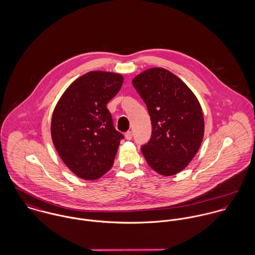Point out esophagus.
I'll use <instances>...</instances> for the list:
<instances>
[{
  "instance_id": "34e87169",
  "label": "esophagus",
  "mask_w": 255,
  "mask_h": 255,
  "mask_svg": "<svg viewBox=\"0 0 255 255\" xmlns=\"http://www.w3.org/2000/svg\"><path fill=\"white\" fill-rule=\"evenodd\" d=\"M125 137H126V139L130 140V139L132 138V132H131V131H128V132H126V133H125Z\"/></svg>"
}]
</instances>
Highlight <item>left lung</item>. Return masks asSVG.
Returning <instances> with one entry per match:
<instances>
[{
	"instance_id": "8db88e82",
	"label": "left lung",
	"mask_w": 255,
	"mask_h": 255,
	"mask_svg": "<svg viewBox=\"0 0 255 255\" xmlns=\"http://www.w3.org/2000/svg\"><path fill=\"white\" fill-rule=\"evenodd\" d=\"M132 84L145 102L152 124L151 138L141 147L146 162L158 174L174 176L201 145L204 118L200 103L181 78L163 68L137 74Z\"/></svg>"
}]
</instances>
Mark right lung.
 <instances>
[{"mask_svg":"<svg viewBox=\"0 0 255 255\" xmlns=\"http://www.w3.org/2000/svg\"><path fill=\"white\" fill-rule=\"evenodd\" d=\"M124 76L93 71L76 78L53 111L51 136L66 166L78 178L94 181L114 164L123 134L115 129L107 104Z\"/></svg>","mask_w":255,"mask_h":255,"instance_id":"obj_1","label":"right lung"}]
</instances>
